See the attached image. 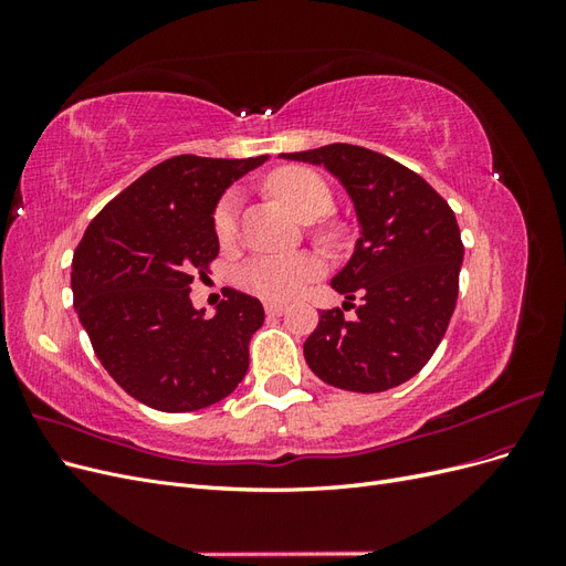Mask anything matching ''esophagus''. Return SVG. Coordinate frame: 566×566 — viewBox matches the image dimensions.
Returning <instances> with one entry per match:
<instances>
[{
	"instance_id": "esophagus-1",
	"label": "esophagus",
	"mask_w": 566,
	"mask_h": 566,
	"mask_svg": "<svg viewBox=\"0 0 566 566\" xmlns=\"http://www.w3.org/2000/svg\"><path fill=\"white\" fill-rule=\"evenodd\" d=\"M264 312H266V316H281V314L285 312V306H283V304L269 302V304H264Z\"/></svg>"
}]
</instances>
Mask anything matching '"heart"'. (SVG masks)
<instances>
[{
	"instance_id": "b5f03b06",
	"label": "heart",
	"mask_w": 566,
	"mask_h": 566,
	"mask_svg": "<svg viewBox=\"0 0 566 566\" xmlns=\"http://www.w3.org/2000/svg\"><path fill=\"white\" fill-rule=\"evenodd\" d=\"M266 188L276 196L285 208L300 219H316L333 208V191L316 172L306 167H281L271 172ZM238 212H241V193L227 191L219 198L212 229L221 245H231L238 231ZM316 235L323 241H333L335 231L328 227L316 229ZM323 262L318 254L300 252L285 256H254L238 269V283L248 293L269 300V302H290L297 297L304 285L321 276Z\"/></svg>"
}]
</instances>
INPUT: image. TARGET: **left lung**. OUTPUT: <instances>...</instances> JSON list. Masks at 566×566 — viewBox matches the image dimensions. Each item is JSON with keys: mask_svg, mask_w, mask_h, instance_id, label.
Segmentation results:
<instances>
[{"mask_svg": "<svg viewBox=\"0 0 566 566\" xmlns=\"http://www.w3.org/2000/svg\"><path fill=\"white\" fill-rule=\"evenodd\" d=\"M287 160L323 165L347 188L361 224L352 260L333 279L349 302L321 312L304 358L323 382L347 391H387L418 375L437 352L458 300L460 229L449 202L413 169L382 153L331 144Z\"/></svg>", "mask_w": 566, "mask_h": 566, "instance_id": "obj_1", "label": "left lung"}]
</instances>
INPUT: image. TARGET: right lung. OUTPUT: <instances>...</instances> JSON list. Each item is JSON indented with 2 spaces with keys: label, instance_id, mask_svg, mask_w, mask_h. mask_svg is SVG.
<instances>
[{
  "label": "right lung",
  "instance_id": "1",
  "mask_svg": "<svg viewBox=\"0 0 566 566\" xmlns=\"http://www.w3.org/2000/svg\"><path fill=\"white\" fill-rule=\"evenodd\" d=\"M177 156L115 196L73 254V304L94 354L129 397L165 413L208 408L238 387L264 306L227 287L212 318L193 310V276L219 254L214 205L260 167Z\"/></svg>",
  "mask_w": 566,
  "mask_h": 566
}]
</instances>
